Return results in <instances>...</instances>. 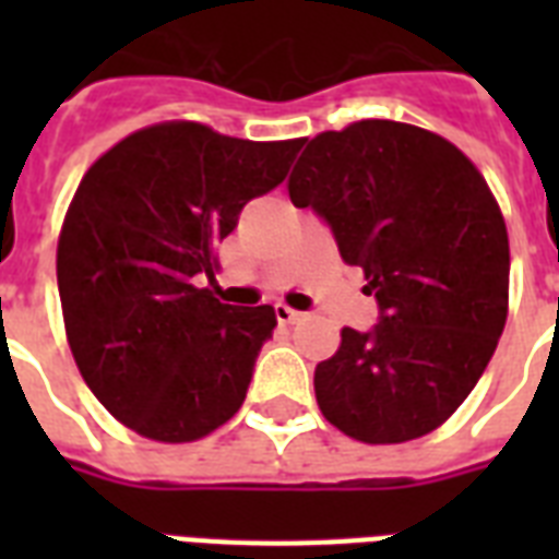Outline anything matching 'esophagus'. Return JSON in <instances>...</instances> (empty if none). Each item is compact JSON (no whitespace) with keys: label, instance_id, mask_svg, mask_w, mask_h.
Instances as JSON below:
<instances>
[{"label":"esophagus","instance_id":"esophagus-1","mask_svg":"<svg viewBox=\"0 0 559 559\" xmlns=\"http://www.w3.org/2000/svg\"><path fill=\"white\" fill-rule=\"evenodd\" d=\"M275 319H278L281 324H298L305 319V313H298V310H293V307L287 305H275Z\"/></svg>","mask_w":559,"mask_h":559}]
</instances>
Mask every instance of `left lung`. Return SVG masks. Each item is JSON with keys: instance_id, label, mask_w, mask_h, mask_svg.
Listing matches in <instances>:
<instances>
[{"instance_id": "1", "label": "left lung", "mask_w": 559, "mask_h": 559, "mask_svg": "<svg viewBox=\"0 0 559 559\" xmlns=\"http://www.w3.org/2000/svg\"><path fill=\"white\" fill-rule=\"evenodd\" d=\"M287 188L380 305L373 331L342 328L316 366L322 415L362 443L424 438L476 389L504 331L511 246L493 191L443 135L385 118L316 135Z\"/></svg>"}]
</instances>
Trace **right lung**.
Returning <instances> with one entry per match:
<instances>
[{
	"instance_id": "right-lung-1",
	"label": "right lung",
	"mask_w": 559,
	"mask_h": 559,
	"mask_svg": "<svg viewBox=\"0 0 559 559\" xmlns=\"http://www.w3.org/2000/svg\"><path fill=\"white\" fill-rule=\"evenodd\" d=\"M301 144L162 121L83 174L57 240V289L78 371L127 429L191 443L243 406L278 319L197 281L214 278L217 243L246 202L284 182Z\"/></svg>"
}]
</instances>
